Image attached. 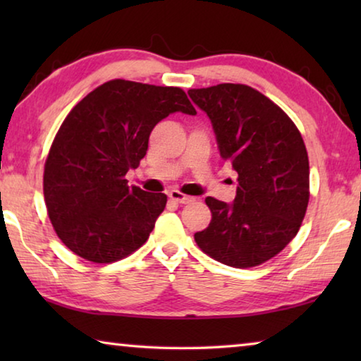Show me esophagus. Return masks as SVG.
<instances>
[{"mask_svg":"<svg viewBox=\"0 0 361 361\" xmlns=\"http://www.w3.org/2000/svg\"><path fill=\"white\" fill-rule=\"evenodd\" d=\"M169 197L176 204H189V202H192V200H194V197H191V195L183 194L180 191H176V189H173V191L169 192Z\"/></svg>","mask_w":361,"mask_h":361,"instance_id":"esophagus-1","label":"esophagus"}]
</instances>
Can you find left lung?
<instances>
[{
    "label": "left lung",
    "mask_w": 361,
    "mask_h": 361,
    "mask_svg": "<svg viewBox=\"0 0 361 361\" xmlns=\"http://www.w3.org/2000/svg\"><path fill=\"white\" fill-rule=\"evenodd\" d=\"M207 113L219 156L235 170L232 204L207 197L209 228L194 239L204 253L231 267H255L288 245L309 204V157L282 108L245 84L188 90Z\"/></svg>",
    "instance_id": "8db88e82"
}]
</instances>
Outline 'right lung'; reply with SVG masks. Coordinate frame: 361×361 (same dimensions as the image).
Returning <instances> with one entry per match:
<instances>
[{
	"label": "right lung",
	"instance_id": "add662e5",
	"mask_svg": "<svg viewBox=\"0 0 361 361\" xmlns=\"http://www.w3.org/2000/svg\"><path fill=\"white\" fill-rule=\"evenodd\" d=\"M195 108L180 87L113 79L66 116L44 166V200L59 239L92 262L119 261L148 240L167 195L127 186L157 122Z\"/></svg>",
	"mask_w": 361,
	"mask_h": 361
}]
</instances>
